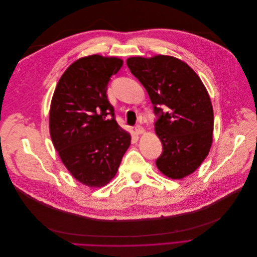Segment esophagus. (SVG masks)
Instances as JSON below:
<instances>
[{
    "mask_svg": "<svg viewBox=\"0 0 257 257\" xmlns=\"http://www.w3.org/2000/svg\"><path fill=\"white\" fill-rule=\"evenodd\" d=\"M135 132H136V134L141 135V134L145 133V128H144L142 125H136V126H135Z\"/></svg>",
    "mask_w": 257,
    "mask_h": 257,
    "instance_id": "esophagus-1",
    "label": "esophagus"
}]
</instances>
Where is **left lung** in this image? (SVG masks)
Instances as JSON below:
<instances>
[{"label":"left lung","instance_id":"8db88e82","mask_svg":"<svg viewBox=\"0 0 257 257\" xmlns=\"http://www.w3.org/2000/svg\"><path fill=\"white\" fill-rule=\"evenodd\" d=\"M131 73L147 90L163 152L162 174L181 179L195 172L212 144L213 109L204 83L181 60L169 56L128 58Z\"/></svg>","mask_w":257,"mask_h":257}]
</instances>
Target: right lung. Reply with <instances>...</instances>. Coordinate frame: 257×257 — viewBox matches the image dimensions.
<instances>
[{"label": "right lung", "mask_w": 257, "mask_h": 257, "mask_svg": "<svg viewBox=\"0 0 257 257\" xmlns=\"http://www.w3.org/2000/svg\"><path fill=\"white\" fill-rule=\"evenodd\" d=\"M123 61L98 54L69 66L54 90L49 128L54 148L79 182L100 188L115 176L131 135L115 121L107 97L110 77Z\"/></svg>", "instance_id": "obj_1"}]
</instances>
